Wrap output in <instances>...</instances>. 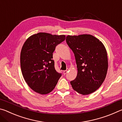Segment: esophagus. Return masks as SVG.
I'll use <instances>...</instances> for the list:
<instances>
[{"label": "esophagus", "mask_w": 122, "mask_h": 122, "mask_svg": "<svg viewBox=\"0 0 122 122\" xmlns=\"http://www.w3.org/2000/svg\"><path fill=\"white\" fill-rule=\"evenodd\" d=\"M68 69L66 70V71H63V73L64 75H66V74H67V73L68 72Z\"/></svg>", "instance_id": "34e87169"}]
</instances>
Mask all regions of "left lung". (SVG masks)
<instances>
[{
	"label": "left lung",
	"instance_id": "obj_1",
	"mask_svg": "<svg viewBox=\"0 0 122 122\" xmlns=\"http://www.w3.org/2000/svg\"><path fill=\"white\" fill-rule=\"evenodd\" d=\"M66 40L73 51L77 65V76L71 81L72 88L83 95L92 93L102 85L108 71L104 45L90 34L68 36Z\"/></svg>",
	"mask_w": 122,
	"mask_h": 122
}]
</instances>
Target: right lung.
<instances>
[{"instance_id": "obj_1", "label": "right lung", "mask_w": 122, "mask_h": 122, "mask_svg": "<svg viewBox=\"0 0 122 122\" xmlns=\"http://www.w3.org/2000/svg\"><path fill=\"white\" fill-rule=\"evenodd\" d=\"M64 35L39 33L27 39L20 54V66L25 80L33 90L42 95L51 92L61 73L56 71L53 53L65 40Z\"/></svg>"}]
</instances>
